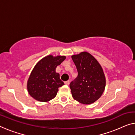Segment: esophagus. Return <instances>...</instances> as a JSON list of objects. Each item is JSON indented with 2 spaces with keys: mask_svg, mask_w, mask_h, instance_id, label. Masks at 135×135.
<instances>
[{
  "mask_svg": "<svg viewBox=\"0 0 135 135\" xmlns=\"http://www.w3.org/2000/svg\"><path fill=\"white\" fill-rule=\"evenodd\" d=\"M65 85H68L70 84V81L69 80H67V81H65Z\"/></svg>",
  "mask_w": 135,
  "mask_h": 135,
  "instance_id": "1",
  "label": "esophagus"
}]
</instances>
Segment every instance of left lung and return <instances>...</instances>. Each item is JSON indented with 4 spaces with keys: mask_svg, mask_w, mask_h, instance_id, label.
Instances as JSON below:
<instances>
[{
    "mask_svg": "<svg viewBox=\"0 0 135 135\" xmlns=\"http://www.w3.org/2000/svg\"><path fill=\"white\" fill-rule=\"evenodd\" d=\"M72 60L78 76L70 87L74 99L83 104H91L101 96L105 87V77L99 62L87 52L73 55Z\"/></svg>",
    "mask_w": 135,
    "mask_h": 135,
    "instance_id": "left-lung-1",
    "label": "left lung"
}]
</instances>
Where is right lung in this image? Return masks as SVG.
Instances as JSON below:
<instances>
[{
  "mask_svg": "<svg viewBox=\"0 0 135 135\" xmlns=\"http://www.w3.org/2000/svg\"><path fill=\"white\" fill-rule=\"evenodd\" d=\"M65 58V56L48 55L37 62L27 82L28 91L31 97L40 102H48L55 98L58 88L64 85L56 68Z\"/></svg>",
  "mask_w": 135,
  "mask_h": 135,
  "instance_id": "right-lung-1",
  "label": "right lung"
}]
</instances>
